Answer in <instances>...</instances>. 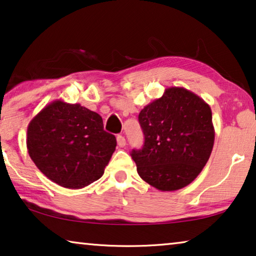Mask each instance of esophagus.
I'll return each instance as SVG.
<instances>
[{
	"instance_id": "1",
	"label": "esophagus",
	"mask_w": 256,
	"mask_h": 256,
	"mask_svg": "<svg viewBox=\"0 0 256 256\" xmlns=\"http://www.w3.org/2000/svg\"><path fill=\"white\" fill-rule=\"evenodd\" d=\"M117 144L120 147H124L125 144H126V140H125L123 136L120 134V136H117Z\"/></svg>"
}]
</instances>
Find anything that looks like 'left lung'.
Returning <instances> with one entry per match:
<instances>
[{
	"label": "left lung",
	"instance_id": "obj_1",
	"mask_svg": "<svg viewBox=\"0 0 256 256\" xmlns=\"http://www.w3.org/2000/svg\"><path fill=\"white\" fill-rule=\"evenodd\" d=\"M144 147L131 156L144 182L176 190L198 177L212 154L215 130L212 109L182 87H169L139 114Z\"/></svg>",
	"mask_w": 256,
	"mask_h": 256
}]
</instances>
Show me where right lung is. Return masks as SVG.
I'll list each match as a JSON object with an SVG mask.
<instances>
[{
	"label": "right lung",
	"mask_w": 256,
	"mask_h": 256,
	"mask_svg": "<svg viewBox=\"0 0 256 256\" xmlns=\"http://www.w3.org/2000/svg\"><path fill=\"white\" fill-rule=\"evenodd\" d=\"M116 144L98 114L62 100L46 106L28 126L30 158L46 177L66 188H82L101 178Z\"/></svg>",
	"instance_id": "obj_1"
}]
</instances>
